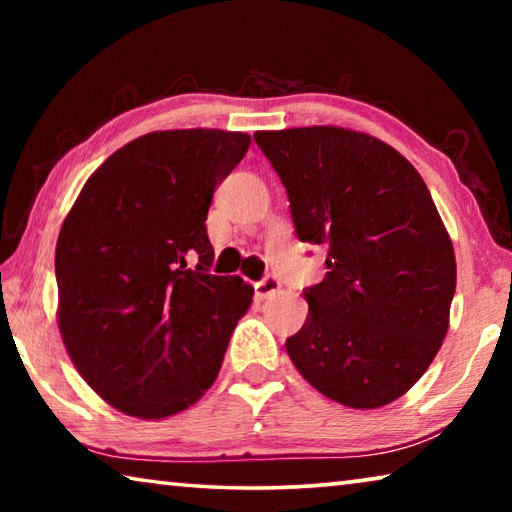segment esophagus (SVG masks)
Instances as JSON below:
<instances>
[{
  "instance_id": "1",
  "label": "esophagus",
  "mask_w": 512,
  "mask_h": 512,
  "mask_svg": "<svg viewBox=\"0 0 512 512\" xmlns=\"http://www.w3.org/2000/svg\"><path fill=\"white\" fill-rule=\"evenodd\" d=\"M280 287H282L280 280H277L275 275H268V277H264L262 282L255 284V296H257L259 300H264V298L273 296V293L280 291Z\"/></svg>"
}]
</instances>
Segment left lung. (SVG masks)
I'll use <instances>...</instances> for the list:
<instances>
[{
	"label": "left lung",
	"mask_w": 512,
	"mask_h": 512,
	"mask_svg": "<svg viewBox=\"0 0 512 512\" xmlns=\"http://www.w3.org/2000/svg\"><path fill=\"white\" fill-rule=\"evenodd\" d=\"M287 187L300 241L325 246L323 282L284 343L318 393L350 409L395 402L431 366L449 327L456 257L413 164L341 126L259 131Z\"/></svg>",
	"instance_id": "8db88e82"
}]
</instances>
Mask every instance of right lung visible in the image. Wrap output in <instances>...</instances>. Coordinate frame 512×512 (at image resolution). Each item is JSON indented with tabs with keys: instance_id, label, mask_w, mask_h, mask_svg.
Instances as JSON below:
<instances>
[{
	"instance_id": "1",
	"label": "right lung",
	"mask_w": 512,
	"mask_h": 512,
	"mask_svg": "<svg viewBox=\"0 0 512 512\" xmlns=\"http://www.w3.org/2000/svg\"><path fill=\"white\" fill-rule=\"evenodd\" d=\"M250 146L219 128L155 131L83 185L56 244L58 329L103 402L140 420L189 409L221 370L255 289L212 275L207 210Z\"/></svg>"
}]
</instances>
